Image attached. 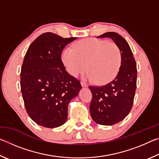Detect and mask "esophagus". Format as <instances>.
Segmentation results:
<instances>
[{
	"label": "esophagus",
	"instance_id": "esophagus-1",
	"mask_svg": "<svg viewBox=\"0 0 159 159\" xmlns=\"http://www.w3.org/2000/svg\"><path fill=\"white\" fill-rule=\"evenodd\" d=\"M80 84H81V85H82V87H88V85L86 84L85 83H84V82H80Z\"/></svg>",
	"mask_w": 159,
	"mask_h": 159
}]
</instances>
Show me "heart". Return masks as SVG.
Here are the masks:
<instances>
[{
  "label": "heart",
  "mask_w": 159,
  "mask_h": 159,
  "mask_svg": "<svg viewBox=\"0 0 159 159\" xmlns=\"http://www.w3.org/2000/svg\"><path fill=\"white\" fill-rule=\"evenodd\" d=\"M61 59L67 71L73 76L89 70L85 77L90 81L104 84L114 79L119 71L121 54L118 45L112 42L96 39L79 41L73 48L63 50Z\"/></svg>",
  "instance_id": "heart-1"
}]
</instances>
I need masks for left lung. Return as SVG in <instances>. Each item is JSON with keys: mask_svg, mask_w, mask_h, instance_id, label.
Segmentation results:
<instances>
[{"mask_svg": "<svg viewBox=\"0 0 159 159\" xmlns=\"http://www.w3.org/2000/svg\"><path fill=\"white\" fill-rule=\"evenodd\" d=\"M98 38H109L119 48L121 64L112 81L102 86H89L93 98L91 117L100 125H112L121 121L132 109L137 87V65L128 42L115 32H107Z\"/></svg>", "mask_w": 159, "mask_h": 159, "instance_id": "obj_1", "label": "left lung"}]
</instances>
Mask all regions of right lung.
Here are the masks:
<instances>
[{"label": "right lung", "instance_id": "right-lung-1", "mask_svg": "<svg viewBox=\"0 0 159 159\" xmlns=\"http://www.w3.org/2000/svg\"><path fill=\"white\" fill-rule=\"evenodd\" d=\"M77 38L64 39L47 32L29 47L20 74L25 106L38 125L54 128L63 125L68 104L76 97L81 85L66 71L61 55L66 45Z\"/></svg>", "mask_w": 159, "mask_h": 159}]
</instances>
